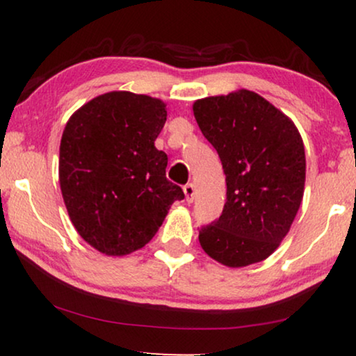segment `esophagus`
I'll use <instances>...</instances> for the list:
<instances>
[{
    "instance_id": "1",
    "label": "esophagus",
    "mask_w": 356,
    "mask_h": 356,
    "mask_svg": "<svg viewBox=\"0 0 356 356\" xmlns=\"http://www.w3.org/2000/svg\"><path fill=\"white\" fill-rule=\"evenodd\" d=\"M183 191H184V196H186V201L193 202L194 201V194H196V186H194L193 183H188L186 186L183 188Z\"/></svg>"
}]
</instances>
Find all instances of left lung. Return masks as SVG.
Returning a JSON list of instances; mask_svg holds the SVG:
<instances>
[{"instance_id":"1","label":"left lung","mask_w":356,"mask_h":356,"mask_svg":"<svg viewBox=\"0 0 356 356\" xmlns=\"http://www.w3.org/2000/svg\"><path fill=\"white\" fill-rule=\"evenodd\" d=\"M193 111L227 177L222 216L199 230V243L228 267L264 261L286 236L303 199V139L289 116L246 89L196 100Z\"/></svg>"}]
</instances>
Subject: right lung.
Returning a JSON list of instances; mask_svg holds the SVG:
<instances>
[{"instance_id":"add662e5","label":"right lung","mask_w":356,"mask_h":356,"mask_svg":"<svg viewBox=\"0 0 356 356\" xmlns=\"http://www.w3.org/2000/svg\"><path fill=\"white\" fill-rule=\"evenodd\" d=\"M162 100L108 92L82 105L63 131L60 186L77 233L108 256L138 251L184 197L154 145L167 121Z\"/></svg>"}]
</instances>
